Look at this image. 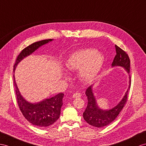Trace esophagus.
I'll list each match as a JSON object with an SVG mask.
<instances>
[{
  "mask_svg": "<svg viewBox=\"0 0 146 146\" xmlns=\"http://www.w3.org/2000/svg\"><path fill=\"white\" fill-rule=\"evenodd\" d=\"M81 96V93L76 92L74 93V94L73 95V98H80Z\"/></svg>",
  "mask_w": 146,
  "mask_h": 146,
  "instance_id": "obj_1",
  "label": "esophagus"
}]
</instances>
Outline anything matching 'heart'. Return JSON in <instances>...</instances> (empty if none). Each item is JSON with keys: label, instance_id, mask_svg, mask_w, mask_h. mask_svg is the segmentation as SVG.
Masks as SVG:
<instances>
[{"label": "heart", "instance_id": "b5f03b06", "mask_svg": "<svg viewBox=\"0 0 146 146\" xmlns=\"http://www.w3.org/2000/svg\"><path fill=\"white\" fill-rule=\"evenodd\" d=\"M103 55L93 48H82L74 52L66 59L65 65L70 70H80L81 77L86 81L92 79L101 69Z\"/></svg>", "mask_w": 146, "mask_h": 146}]
</instances>
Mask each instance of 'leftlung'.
Masks as SVG:
<instances>
[{
	"mask_svg": "<svg viewBox=\"0 0 146 146\" xmlns=\"http://www.w3.org/2000/svg\"><path fill=\"white\" fill-rule=\"evenodd\" d=\"M116 54L111 63L112 66H120L124 68L128 73L130 72V60L126 52L115 45ZM129 85L122 100L117 106L109 110H102L98 107L92 89V86L88 88L86 95L88 97V106L83 113V118L88 124L91 126L102 128L109 125L119 113L126 103L128 94L131 87V77L129 76Z\"/></svg>",
	"mask_w": 146,
	"mask_h": 146,
	"instance_id": "obj_1",
	"label": "left lung"
}]
</instances>
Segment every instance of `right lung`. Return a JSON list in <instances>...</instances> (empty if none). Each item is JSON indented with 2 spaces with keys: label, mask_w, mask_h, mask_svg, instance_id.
Returning a JSON list of instances; mask_svg holds the SVG:
<instances>
[{
  "label": "right lung",
  "mask_w": 146,
  "mask_h": 146,
  "mask_svg": "<svg viewBox=\"0 0 146 146\" xmlns=\"http://www.w3.org/2000/svg\"><path fill=\"white\" fill-rule=\"evenodd\" d=\"M53 39H45L36 42L25 48L17 57L13 66V72L21 60L31 54L39 47L48 43ZM15 91L18 106L25 118L32 125L39 128L50 126L57 120L60 115L63 105L62 99L64 94L59 93L49 99H46L38 103H29L20 94L13 75Z\"/></svg>",
  "instance_id": "right-lung-1"
}]
</instances>
